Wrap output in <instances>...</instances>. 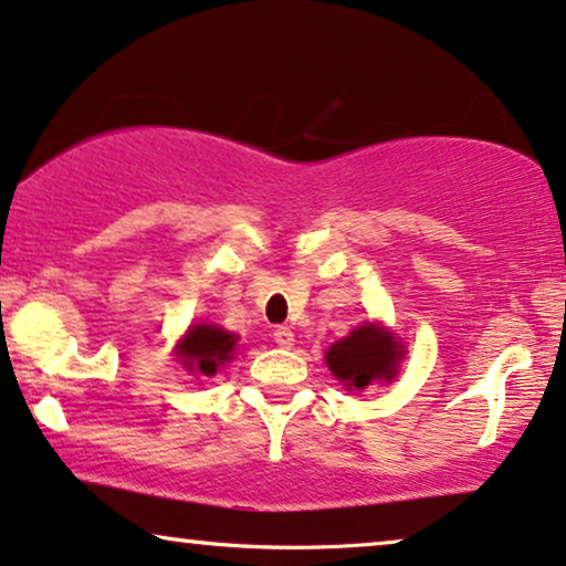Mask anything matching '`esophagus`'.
<instances>
[{
	"mask_svg": "<svg viewBox=\"0 0 566 566\" xmlns=\"http://www.w3.org/2000/svg\"><path fill=\"white\" fill-rule=\"evenodd\" d=\"M274 342L279 347L290 349L292 345H295V334H292V328H287V326H279V328H274Z\"/></svg>",
	"mask_w": 566,
	"mask_h": 566,
	"instance_id": "1",
	"label": "esophagus"
}]
</instances>
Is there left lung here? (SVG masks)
Here are the masks:
<instances>
[{
	"label": "left lung",
	"instance_id": "obj_1",
	"mask_svg": "<svg viewBox=\"0 0 566 566\" xmlns=\"http://www.w3.org/2000/svg\"><path fill=\"white\" fill-rule=\"evenodd\" d=\"M399 345L384 328L366 324L328 347L326 363L347 389H366L374 381H391L397 374Z\"/></svg>",
	"mask_w": 566,
	"mask_h": 566
}]
</instances>
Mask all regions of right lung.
Instances as JSON below:
<instances>
[{
  "label": "right lung",
  "instance_id": "right-lung-1",
  "mask_svg": "<svg viewBox=\"0 0 566 566\" xmlns=\"http://www.w3.org/2000/svg\"><path fill=\"white\" fill-rule=\"evenodd\" d=\"M234 342L238 336L221 332L219 326H192L188 334H185L182 345H180V355L192 374H203V376H213L219 366H224L227 360L232 357Z\"/></svg>",
  "mask_w": 566,
  "mask_h": 566
}]
</instances>
